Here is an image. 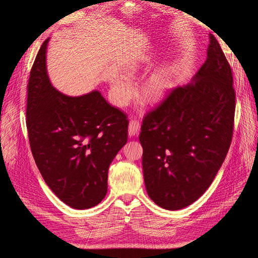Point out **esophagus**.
<instances>
[{
    "mask_svg": "<svg viewBox=\"0 0 258 258\" xmlns=\"http://www.w3.org/2000/svg\"><path fill=\"white\" fill-rule=\"evenodd\" d=\"M140 128H141V126H140V122L138 120H130L129 122V129H128V134L130 137H135L137 135H139L140 132Z\"/></svg>",
    "mask_w": 258,
    "mask_h": 258,
    "instance_id": "1",
    "label": "esophagus"
}]
</instances>
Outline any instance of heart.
<instances>
[{
  "instance_id": "b5f03b06",
  "label": "heart",
  "mask_w": 258,
  "mask_h": 258,
  "mask_svg": "<svg viewBox=\"0 0 258 258\" xmlns=\"http://www.w3.org/2000/svg\"><path fill=\"white\" fill-rule=\"evenodd\" d=\"M138 71L137 66H130L128 68V75H134ZM171 76L166 70L155 72L150 77H147L142 86L143 97L152 102L161 100L171 88ZM135 89L131 80L126 76L117 75L112 81L111 95L114 103L118 106H124L129 103L134 97Z\"/></svg>"
}]
</instances>
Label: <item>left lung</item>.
Masks as SVG:
<instances>
[{
	"label": "left lung",
	"mask_w": 258,
	"mask_h": 258,
	"mask_svg": "<svg viewBox=\"0 0 258 258\" xmlns=\"http://www.w3.org/2000/svg\"><path fill=\"white\" fill-rule=\"evenodd\" d=\"M231 68L210 34L208 57L192 82L171 90L141 127L146 191L156 205L175 211L209 188L228 153L236 96Z\"/></svg>",
	"instance_id": "1"
}]
</instances>
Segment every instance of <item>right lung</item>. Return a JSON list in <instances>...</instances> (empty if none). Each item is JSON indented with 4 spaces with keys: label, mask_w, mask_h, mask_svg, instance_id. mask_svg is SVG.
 Here are the masks:
<instances>
[{
    "label": "right lung",
    "mask_w": 258,
    "mask_h": 258,
    "mask_svg": "<svg viewBox=\"0 0 258 258\" xmlns=\"http://www.w3.org/2000/svg\"><path fill=\"white\" fill-rule=\"evenodd\" d=\"M30 72L27 128L31 151L46 184L66 205L89 209L107 191L108 167L128 140V119L98 90L69 97L54 89L46 48Z\"/></svg>",
    "instance_id": "1"
}]
</instances>
